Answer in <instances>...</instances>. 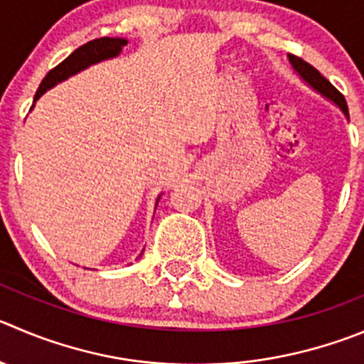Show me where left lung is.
<instances>
[{
    "label": "left lung",
    "mask_w": 364,
    "mask_h": 364,
    "mask_svg": "<svg viewBox=\"0 0 364 364\" xmlns=\"http://www.w3.org/2000/svg\"><path fill=\"white\" fill-rule=\"evenodd\" d=\"M289 60H291V64H293L294 70L298 71V75H300L305 82H309L312 87H314V90H318L321 95H325L327 98H331L334 104H338L339 107H341L343 113L348 117V105H346L345 97H343V95L339 93V91L336 90V87L332 86L327 79H325L320 71L316 70L314 66H311L309 63H305V60L300 59V57L293 55V53H289Z\"/></svg>",
    "instance_id": "8db88e82"
}]
</instances>
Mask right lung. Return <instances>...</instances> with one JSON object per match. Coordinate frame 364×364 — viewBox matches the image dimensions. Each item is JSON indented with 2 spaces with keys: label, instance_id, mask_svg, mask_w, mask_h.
Listing matches in <instances>:
<instances>
[{
  "label": "right lung",
  "instance_id": "right-lung-1",
  "mask_svg": "<svg viewBox=\"0 0 364 364\" xmlns=\"http://www.w3.org/2000/svg\"><path fill=\"white\" fill-rule=\"evenodd\" d=\"M127 44L125 39H118V37H100V39H93L90 43L82 44L80 48L75 50L73 53L66 57L60 64H57L55 68L46 73V77L41 82L39 90L36 93V100L44 93L46 90H50L52 86H55L60 80L68 79L70 75H75L77 71L84 70L90 64L98 63V60L109 59V57L118 55L122 52V46Z\"/></svg>",
  "mask_w": 364,
  "mask_h": 364
}]
</instances>
